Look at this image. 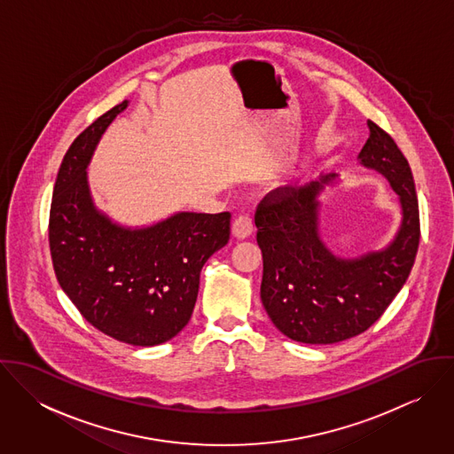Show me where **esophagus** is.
Masks as SVG:
<instances>
[{
  "instance_id": "34e87169",
  "label": "esophagus",
  "mask_w": 454,
  "mask_h": 454,
  "mask_svg": "<svg viewBox=\"0 0 454 454\" xmlns=\"http://www.w3.org/2000/svg\"><path fill=\"white\" fill-rule=\"evenodd\" d=\"M254 232V220L248 213H241L234 222H232V234L239 239L248 238Z\"/></svg>"
}]
</instances>
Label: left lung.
<instances>
[{
	"mask_svg": "<svg viewBox=\"0 0 454 454\" xmlns=\"http://www.w3.org/2000/svg\"><path fill=\"white\" fill-rule=\"evenodd\" d=\"M364 166L383 173L400 195L402 227L387 250L342 260L318 236L317 195L333 175L302 189H276L255 213L263 272L262 304L286 337L333 344L376 324L407 281L419 245V207L407 159L387 130L369 121Z\"/></svg>",
	"mask_w": 454,
	"mask_h": 454,
	"instance_id": "obj_1",
	"label": "left lung"
}]
</instances>
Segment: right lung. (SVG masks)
I'll return each instance as SVG.
<instances>
[{"mask_svg": "<svg viewBox=\"0 0 454 454\" xmlns=\"http://www.w3.org/2000/svg\"><path fill=\"white\" fill-rule=\"evenodd\" d=\"M128 101L96 119L67 148L54 185L49 245L58 281L80 315L132 346L173 339L194 311L199 274L231 238V213H178L129 231L98 213L85 168Z\"/></svg>", "mask_w": 454, "mask_h": 454, "instance_id": "1", "label": "right lung"}]
</instances>
